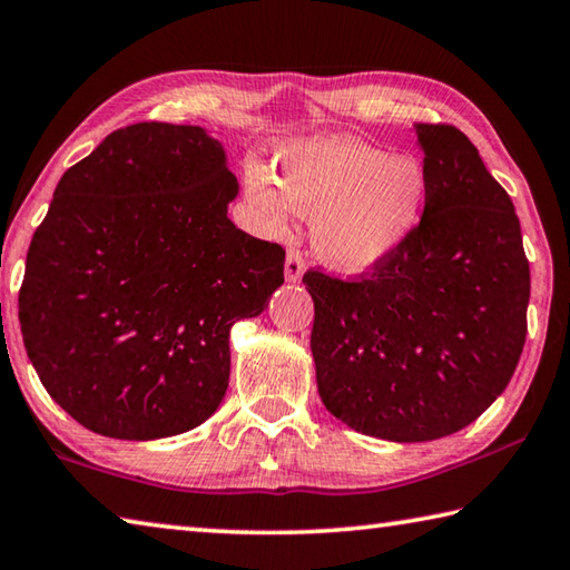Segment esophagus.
Returning a JSON list of instances; mask_svg holds the SVG:
<instances>
[{
    "mask_svg": "<svg viewBox=\"0 0 570 570\" xmlns=\"http://www.w3.org/2000/svg\"><path fill=\"white\" fill-rule=\"evenodd\" d=\"M304 272H306V262H304L302 252L288 249V254H286V264H284V274H286L288 282H302Z\"/></svg>",
    "mask_w": 570,
    "mask_h": 570,
    "instance_id": "esophagus-1",
    "label": "esophagus"
}]
</instances>
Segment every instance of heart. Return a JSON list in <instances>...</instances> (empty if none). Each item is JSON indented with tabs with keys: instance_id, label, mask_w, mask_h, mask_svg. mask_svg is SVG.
I'll return each instance as SVG.
<instances>
[{
	"instance_id": "heart-1",
	"label": "heart",
	"mask_w": 570,
	"mask_h": 570,
	"mask_svg": "<svg viewBox=\"0 0 570 570\" xmlns=\"http://www.w3.org/2000/svg\"><path fill=\"white\" fill-rule=\"evenodd\" d=\"M276 183L264 169L246 177V196L274 232L288 214L314 222V249L346 274L368 272L409 239L426 204L419 161L354 139H306L284 149Z\"/></svg>"
}]
</instances>
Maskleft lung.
<instances>
[{
    "instance_id": "obj_1",
    "label": "left lung",
    "mask_w": 570,
    "mask_h": 570,
    "mask_svg": "<svg viewBox=\"0 0 570 570\" xmlns=\"http://www.w3.org/2000/svg\"><path fill=\"white\" fill-rule=\"evenodd\" d=\"M426 204L396 252L351 282L304 274L324 406L366 436L416 443L469 426L525 344L529 258L511 196L451 124H413Z\"/></svg>"
}]
</instances>
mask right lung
Returning a JSON list of instances; mask_svg holds the SVG:
<instances>
[{
	"label": "right lung",
	"instance_id": "right-lung-1",
	"mask_svg": "<svg viewBox=\"0 0 570 570\" xmlns=\"http://www.w3.org/2000/svg\"><path fill=\"white\" fill-rule=\"evenodd\" d=\"M224 147L141 121L65 171L32 236L19 324L39 381L81 426L151 441L196 429L229 386V331L284 284L278 244L236 229Z\"/></svg>",
	"mask_w": 570,
	"mask_h": 570
}]
</instances>
